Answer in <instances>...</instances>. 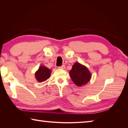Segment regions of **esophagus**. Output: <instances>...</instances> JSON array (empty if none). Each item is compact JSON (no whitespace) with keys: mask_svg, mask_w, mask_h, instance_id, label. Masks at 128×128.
Instances as JSON below:
<instances>
[{"mask_svg":"<svg viewBox=\"0 0 128 128\" xmlns=\"http://www.w3.org/2000/svg\"><path fill=\"white\" fill-rule=\"evenodd\" d=\"M58 68H59V69H64L65 68H66V66H65L64 65H62V66L58 67Z\"/></svg>","mask_w":128,"mask_h":128,"instance_id":"1","label":"esophagus"}]
</instances>
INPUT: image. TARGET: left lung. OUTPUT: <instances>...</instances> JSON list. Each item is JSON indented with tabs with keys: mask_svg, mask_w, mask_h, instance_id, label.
Returning a JSON list of instances; mask_svg holds the SVG:
<instances>
[{
	"mask_svg": "<svg viewBox=\"0 0 128 128\" xmlns=\"http://www.w3.org/2000/svg\"><path fill=\"white\" fill-rule=\"evenodd\" d=\"M69 75L74 84L78 87L86 85L92 78V74L87 67L78 62L73 65Z\"/></svg>",
	"mask_w": 128,
	"mask_h": 128,
	"instance_id": "obj_1",
	"label": "left lung"
}]
</instances>
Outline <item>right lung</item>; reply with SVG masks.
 Masks as SVG:
<instances>
[{"instance_id": "1", "label": "right lung", "mask_w": 128, "mask_h": 128, "mask_svg": "<svg viewBox=\"0 0 128 128\" xmlns=\"http://www.w3.org/2000/svg\"><path fill=\"white\" fill-rule=\"evenodd\" d=\"M52 70L47 68L46 66H40L35 73L36 80L39 82H42L46 81L50 77Z\"/></svg>"}]
</instances>
